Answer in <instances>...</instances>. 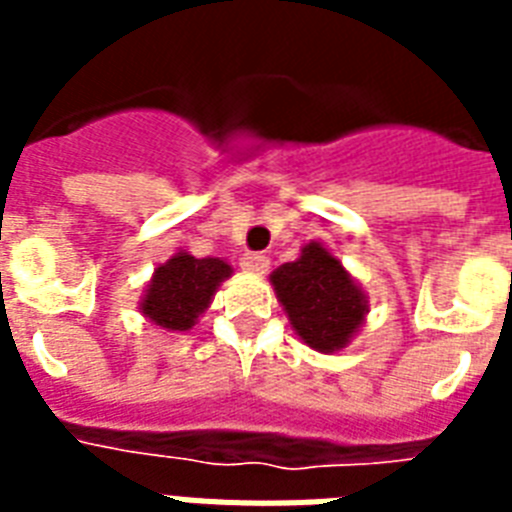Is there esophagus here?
I'll use <instances>...</instances> for the list:
<instances>
[{
    "label": "esophagus",
    "instance_id": "1",
    "mask_svg": "<svg viewBox=\"0 0 512 512\" xmlns=\"http://www.w3.org/2000/svg\"><path fill=\"white\" fill-rule=\"evenodd\" d=\"M241 271L247 273H255V276H263L265 271H268V265H271V260L265 255H260V252H244L239 260Z\"/></svg>",
    "mask_w": 512,
    "mask_h": 512
}]
</instances>
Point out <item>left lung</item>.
Instances as JSON below:
<instances>
[{"label": "left lung", "instance_id": "1", "mask_svg": "<svg viewBox=\"0 0 512 512\" xmlns=\"http://www.w3.org/2000/svg\"><path fill=\"white\" fill-rule=\"evenodd\" d=\"M295 335L319 353H337L364 327L369 300L348 268L321 241H308L300 257L271 273Z\"/></svg>", "mask_w": 512, "mask_h": 512}]
</instances>
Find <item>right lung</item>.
Segmentation results:
<instances>
[{
	"label": "right lung",
	"instance_id": "right-lung-1",
	"mask_svg": "<svg viewBox=\"0 0 512 512\" xmlns=\"http://www.w3.org/2000/svg\"><path fill=\"white\" fill-rule=\"evenodd\" d=\"M231 273L223 257H193L180 249L154 271L140 297V313L164 332H188Z\"/></svg>",
	"mask_w": 512,
	"mask_h": 512
}]
</instances>
